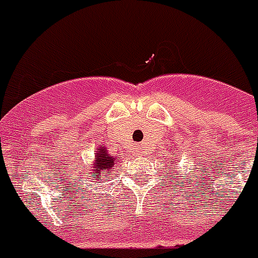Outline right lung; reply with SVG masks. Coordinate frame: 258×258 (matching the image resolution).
<instances>
[{
    "instance_id": "add662e5",
    "label": "right lung",
    "mask_w": 258,
    "mask_h": 258,
    "mask_svg": "<svg viewBox=\"0 0 258 258\" xmlns=\"http://www.w3.org/2000/svg\"><path fill=\"white\" fill-rule=\"evenodd\" d=\"M95 156H97V157H95V161L94 164H93V172L91 173H93L94 176H97V179H98V177H101V173H105L106 171H110V169H112V167L116 164V160H114V157L108 156L106 149L105 148H101L100 150H98V153H95ZM101 180H102V179H101Z\"/></svg>"
}]
</instances>
